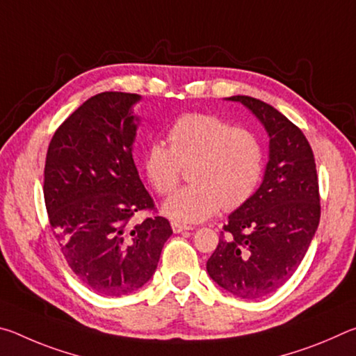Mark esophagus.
Wrapping results in <instances>:
<instances>
[{"label": "esophagus", "mask_w": 356, "mask_h": 356, "mask_svg": "<svg viewBox=\"0 0 356 356\" xmlns=\"http://www.w3.org/2000/svg\"><path fill=\"white\" fill-rule=\"evenodd\" d=\"M171 226H172V231L176 232V234H180V232H184V231H191V227H190V226L180 225V222H176V221H174Z\"/></svg>", "instance_id": "34e87169"}]
</instances>
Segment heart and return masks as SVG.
Segmentation results:
<instances>
[{"instance_id": "heart-1", "label": "heart", "mask_w": 356, "mask_h": 356, "mask_svg": "<svg viewBox=\"0 0 356 356\" xmlns=\"http://www.w3.org/2000/svg\"><path fill=\"white\" fill-rule=\"evenodd\" d=\"M170 147L152 143L144 150L143 172L159 195H171L180 180V166L191 163L193 185L163 204V213L179 222H200L222 207L237 209L250 200L262 177L264 155L257 138L245 129H231L212 114H184L168 134Z\"/></svg>"}]
</instances>
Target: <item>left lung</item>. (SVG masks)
I'll list each match as a JSON object with an SVG mask.
<instances>
[{"label": "left lung", "instance_id": "1", "mask_svg": "<svg viewBox=\"0 0 356 356\" xmlns=\"http://www.w3.org/2000/svg\"><path fill=\"white\" fill-rule=\"evenodd\" d=\"M268 135V161L254 195L227 216L207 273L226 292L256 300L275 292L303 261L321 220L314 154L303 131L265 102L232 95Z\"/></svg>", "mask_w": 356, "mask_h": 356}]
</instances>
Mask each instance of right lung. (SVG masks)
I'll list each match as a JSON object with an SVG mask.
<instances>
[{"mask_svg":"<svg viewBox=\"0 0 356 356\" xmlns=\"http://www.w3.org/2000/svg\"><path fill=\"white\" fill-rule=\"evenodd\" d=\"M141 95L102 92L88 99L53 135L44 197L65 261L89 289L122 297L152 278L171 237L163 216L130 220L154 209L135 166L134 143Z\"/></svg>","mask_w":356,"mask_h":356,"instance_id":"right-lung-1","label":"right lung"}]
</instances>
